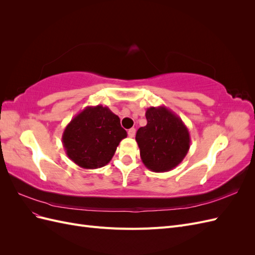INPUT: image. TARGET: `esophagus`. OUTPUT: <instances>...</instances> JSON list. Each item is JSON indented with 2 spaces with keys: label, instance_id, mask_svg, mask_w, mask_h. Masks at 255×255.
I'll return each instance as SVG.
<instances>
[{
  "label": "esophagus",
  "instance_id": "obj_1",
  "mask_svg": "<svg viewBox=\"0 0 255 255\" xmlns=\"http://www.w3.org/2000/svg\"><path fill=\"white\" fill-rule=\"evenodd\" d=\"M135 133H136V129L135 128H129L128 130V134L129 137H134L135 136Z\"/></svg>",
  "mask_w": 255,
  "mask_h": 255
}]
</instances>
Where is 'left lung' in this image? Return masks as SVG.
<instances>
[{
    "label": "left lung",
    "instance_id": "left-lung-1",
    "mask_svg": "<svg viewBox=\"0 0 255 255\" xmlns=\"http://www.w3.org/2000/svg\"><path fill=\"white\" fill-rule=\"evenodd\" d=\"M145 118L146 126L136 133L142 163L154 172L170 171L188 153L189 130L179 116L166 106L149 107Z\"/></svg>",
    "mask_w": 255,
    "mask_h": 255
}]
</instances>
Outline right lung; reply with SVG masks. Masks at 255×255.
I'll list each match as a JSON object with an SVG mask.
<instances>
[{
    "instance_id": "obj_1",
    "label": "right lung",
    "mask_w": 255,
    "mask_h": 255,
    "mask_svg": "<svg viewBox=\"0 0 255 255\" xmlns=\"http://www.w3.org/2000/svg\"><path fill=\"white\" fill-rule=\"evenodd\" d=\"M128 136L120 119L109 107L87 106L68 123L63 133L67 156L84 169L107 165L120 141Z\"/></svg>"
}]
</instances>
